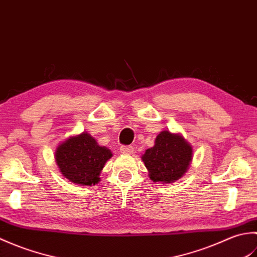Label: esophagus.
<instances>
[{
  "label": "esophagus",
  "mask_w": 257,
  "mask_h": 257,
  "mask_svg": "<svg viewBox=\"0 0 257 257\" xmlns=\"http://www.w3.org/2000/svg\"><path fill=\"white\" fill-rule=\"evenodd\" d=\"M120 151H121L124 155H132L134 152V148H133V146H121L120 147Z\"/></svg>",
  "instance_id": "1"
}]
</instances>
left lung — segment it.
Masks as SVG:
<instances>
[{
    "mask_svg": "<svg viewBox=\"0 0 257 257\" xmlns=\"http://www.w3.org/2000/svg\"><path fill=\"white\" fill-rule=\"evenodd\" d=\"M143 160L152 181L170 183L187 172L192 148L180 135L165 130L158 135L155 146L146 150Z\"/></svg>",
    "mask_w": 257,
    "mask_h": 257,
    "instance_id": "1",
    "label": "left lung"
}]
</instances>
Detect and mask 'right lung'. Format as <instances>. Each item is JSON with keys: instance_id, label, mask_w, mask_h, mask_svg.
Returning <instances> with one entry per match:
<instances>
[{"instance_id": "add662e5", "label": "right lung", "mask_w": 257, "mask_h": 257, "mask_svg": "<svg viewBox=\"0 0 257 257\" xmlns=\"http://www.w3.org/2000/svg\"><path fill=\"white\" fill-rule=\"evenodd\" d=\"M112 154L98 146L90 135L83 133L70 137L55 152L59 170L69 181L80 185H92L99 181V174Z\"/></svg>"}]
</instances>
